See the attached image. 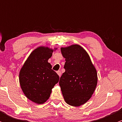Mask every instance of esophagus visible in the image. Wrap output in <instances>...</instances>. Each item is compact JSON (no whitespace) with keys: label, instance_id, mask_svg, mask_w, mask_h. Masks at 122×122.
I'll list each match as a JSON object with an SVG mask.
<instances>
[{"label":"esophagus","instance_id":"esophagus-1","mask_svg":"<svg viewBox=\"0 0 122 122\" xmlns=\"http://www.w3.org/2000/svg\"><path fill=\"white\" fill-rule=\"evenodd\" d=\"M57 73L58 74V75L59 76V77L61 76V71H57Z\"/></svg>","mask_w":122,"mask_h":122}]
</instances>
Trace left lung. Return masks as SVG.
I'll list each match as a JSON object with an SVG mask.
<instances>
[{"mask_svg": "<svg viewBox=\"0 0 122 122\" xmlns=\"http://www.w3.org/2000/svg\"><path fill=\"white\" fill-rule=\"evenodd\" d=\"M65 58V72L60 77L59 85L67 104L79 107L91 97L97 83L96 68L86 50L75 44L61 47Z\"/></svg>", "mask_w": 122, "mask_h": 122, "instance_id": "left-lung-1", "label": "left lung"}]
</instances>
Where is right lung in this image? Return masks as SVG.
Here are the masks:
<instances>
[{
	"mask_svg": "<svg viewBox=\"0 0 122 122\" xmlns=\"http://www.w3.org/2000/svg\"><path fill=\"white\" fill-rule=\"evenodd\" d=\"M57 48L40 46L31 53L19 72L21 89L27 99L36 104H43L49 98L51 89L59 76L51 69L48 60Z\"/></svg>",
	"mask_w": 122,
	"mask_h": 122,
	"instance_id": "add662e5",
	"label": "right lung"
}]
</instances>
